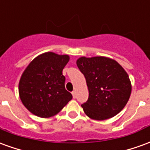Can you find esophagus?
Here are the masks:
<instances>
[{
    "label": "esophagus",
    "mask_w": 150,
    "mask_h": 150,
    "mask_svg": "<svg viewBox=\"0 0 150 150\" xmlns=\"http://www.w3.org/2000/svg\"><path fill=\"white\" fill-rule=\"evenodd\" d=\"M71 93H72V96H73V98H74V99H75V98H76V92H75V91H73Z\"/></svg>",
    "instance_id": "1"
}]
</instances>
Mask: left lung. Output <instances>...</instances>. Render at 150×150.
I'll list each match as a JSON object with an SVG mask.
<instances>
[{"label":"left lung","mask_w":150,"mask_h":150,"mask_svg":"<svg viewBox=\"0 0 150 150\" xmlns=\"http://www.w3.org/2000/svg\"><path fill=\"white\" fill-rule=\"evenodd\" d=\"M76 64L84 75L89 91L88 100L81 104L85 114L97 120L118 114L132 90L129 75L122 67L106 57H81Z\"/></svg>","instance_id":"left-lung-1"}]
</instances>
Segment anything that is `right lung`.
I'll return each instance as SVG.
<instances>
[{
    "label": "right lung",
    "mask_w": 150,
    "mask_h": 150,
    "mask_svg": "<svg viewBox=\"0 0 150 150\" xmlns=\"http://www.w3.org/2000/svg\"><path fill=\"white\" fill-rule=\"evenodd\" d=\"M68 55L44 53L32 61L19 82V95L28 110L40 117L58 114L72 99L66 90L62 70Z\"/></svg>",
    "instance_id": "1"
}]
</instances>
